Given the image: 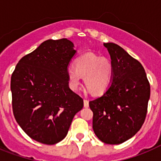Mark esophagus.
<instances>
[{
    "label": "esophagus",
    "mask_w": 161,
    "mask_h": 161,
    "mask_svg": "<svg viewBox=\"0 0 161 161\" xmlns=\"http://www.w3.org/2000/svg\"><path fill=\"white\" fill-rule=\"evenodd\" d=\"M84 106H85V108L89 107V101L84 99Z\"/></svg>",
    "instance_id": "34e87169"
}]
</instances>
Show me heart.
<instances>
[{"label": "heart", "mask_w": 161, "mask_h": 161, "mask_svg": "<svg viewBox=\"0 0 161 161\" xmlns=\"http://www.w3.org/2000/svg\"><path fill=\"white\" fill-rule=\"evenodd\" d=\"M114 67L111 60L94 53H86L75 61V69L67 72L68 86L72 91L79 89L81 77L88 90L93 95L106 93L111 84Z\"/></svg>", "instance_id": "1"}]
</instances>
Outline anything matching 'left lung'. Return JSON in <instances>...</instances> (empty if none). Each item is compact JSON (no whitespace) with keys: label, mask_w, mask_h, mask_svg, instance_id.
Here are the masks:
<instances>
[{"label":"left lung","mask_w":161,"mask_h":161,"mask_svg":"<svg viewBox=\"0 0 161 161\" xmlns=\"http://www.w3.org/2000/svg\"><path fill=\"white\" fill-rule=\"evenodd\" d=\"M114 67L109 89L89 102L93 129L107 144H119L133 137L143 126L150 98V84L137 59L113 42L104 43Z\"/></svg>","instance_id":"1"}]
</instances>
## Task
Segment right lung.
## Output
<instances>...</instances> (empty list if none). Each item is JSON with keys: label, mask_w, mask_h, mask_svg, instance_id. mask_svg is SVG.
I'll return each instance as SVG.
<instances>
[{"label": "right lung", "mask_w": 161, "mask_h": 161, "mask_svg": "<svg viewBox=\"0 0 161 161\" xmlns=\"http://www.w3.org/2000/svg\"><path fill=\"white\" fill-rule=\"evenodd\" d=\"M73 47L67 38L44 41L20 59L11 76L14 118L28 136L44 144L63 140L84 106L83 99L68 87Z\"/></svg>", "instance_id": "1"}]
</instances>
